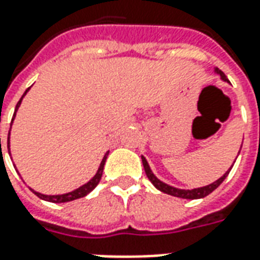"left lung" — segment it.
<instances>
[{"label": "left lung", "instance_id": "left-lung-1", "mask_svg": "<svg viewBox=\"0 0 260 260\" xmlns=\"http://www.w3.org/2000/svg\"><path fill=\"white\" fill-rule=\"evenodd\" d=\"M216 72H217L220 76H221V79L223 80H227L229 82V79L225 78V75L220 71L218 68H216ZM142 163H143V169H145V173H146L147 178L150 180V182H152L153 185L157 188L158 191L164 192V193H169V195H173V196H177V198H182V199H201V198H205V196H207L209 193H212L216 188H217L221 182H223L224 180H225V177L229 175L230 173V169L225 174L221 177V178H218L217 181H214L213 184H210V185L207 186H202V188H196V189H178V188H174V186H170L167 185V184H164V182H161V181L158 180V178H156L154 177V174L152 173V170H150V167H149V164H147L146 158L142 157Z\"/></svg>", "mask_w": 260, "mask_h": 260}]
</instances>
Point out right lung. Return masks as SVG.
<instances>
[{"instance_id":"right-lung-1","label":"right lung","mask_w":260,"mask_h":260,"mask_svg":"<svg viewBox=\"0 0 260 260\" xmlns=\"http://www.w3.org/2000/svg\"><path fill=\"white\" fill-rule=\"evenodd\" d=\"M27 90H29V89H27ZM27 90L23 93V96L27 93ZM23 96H22V99H23ZM22 99H20L19 102H18V104H16L15 114H16V110L19 108L20 103H22ZM15 114H14V118H15ZM0 147H1V138H0ZM8 149H9V134H8ZM107 154L108 153H106V156H104V158H103V161L100 163V167H99V170H97L96 175H94V177H93L87 184L82 185L80 188H78V189H75V191L69 192V193H64V195H43V193H39V192L33 191V189H31V191L35 192V193H36L40 199H43V201L53 202V203H64V202H71V201H75V199H79V198H83V196L87 195L89 192L93 191V189L97 186V184L100 182V180H102L103 170H104V163H106Z\"/></svg>"}]
</instances>
